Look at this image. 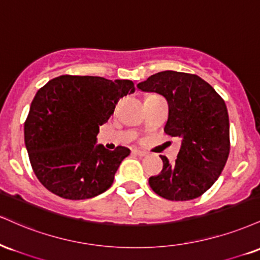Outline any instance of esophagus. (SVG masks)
<instances>
[{
  "instance_id": "34e87169",
  "label": "esophagus",
  "mask_w": 260,
  "mask_h": 260,
  "mask_svg": "<svg viewBox=\"0 0 260 260\" xmlns=\"http://www.w3.org/2000/svg\"><path fill=\"white\" fill-rule=\"evenodd\" d=\"M133 154H135V155H140V157H145V155H147V152L141 151V149L134 148V149H133Z\"/></svg>"
}]
</instances>
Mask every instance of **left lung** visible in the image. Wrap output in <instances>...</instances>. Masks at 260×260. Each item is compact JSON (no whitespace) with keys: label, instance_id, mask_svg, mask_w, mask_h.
Segmentation results:
<instances>
[{"label":"left lung","instance_id":"1","mask_svg":"<svg viewBox=\"0 0 260 260\" xmlns=\"http://www.w3.org/2000/svg\"><path fill=\"white\" fill-rule=\"evenodd\" d=\"M140 90L164 96L169 105L167 135L181 139L174 163L160 155L163 169L148 180L158 196L190 201L212 187L230 153L228 108L220 94L198 75L166 72L137 84Z\"/></svg>","mask_w":260,"mask_h":260}]
</instances>
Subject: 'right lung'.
<instances>
[{
    "mask_svg": "<svg viewBox=\"0 0 260 260\" xmlns=\"http://www.w3.org/2000/svg\"><path fill=\"white\" fill-rule=\"evenodd\" d=\"M135 91L131 80L60 75L36 92L24 123V141L39 181L66 200H86L113 184L130 149L96 145L119 99Z\"/></svg>",
    "mask_w": 260,
    "mask_h": 260,
    "instance_id": "1",
    "label": "right lung"
}]
</instances>
